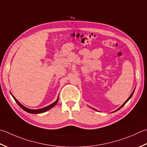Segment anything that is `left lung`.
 Wrapping results in <instances>:
<instances>
[{
    "label": "left lung",
    "instance_id": "left-lung-1",
    "mask_svg": "<svg viewBox=\"0 0 147 147\" xmlns=\"http://www.w3.org/2000/svg\"><path fill=\"white\" fill-rule=\"evenodd\" d=\"M134 90H135V89H134ZM134 90H133V92H132V94H131V96H129V98H128V99H127V100H126V101H125V102L124 103H123V105H122L121 106H120V108H119V109H118V110H116V111H118V110H120V108H121L122 107V106H124V105H125V103H126V102H127L128 101V100H129V99H130L131 98V97H132V96H133V93H134Z\"/></svg>",
    "mask_w": 147,
    "mask_h": 147
}]
</instances>
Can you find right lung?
I'll return each mask as SVG.
<instances>
[{"mask_svg": "<svg viewBox=\"0 0 147 147\" xmlns=\"http://www.w3.org/2000/svg\"><path fill=\"white\" fill-rule=\"evenodd\" d=\"M11 95H12V94H11ZM13 97L14 98V99L15 100V101L17 102V104H18V105L20 106V107H21V108L23 109V110H25V111L28 112V113H33V114L44 113V112L49 110H50V109H51V108H52L53 107V106L57 104V102H58V100H59V97H58V98H57V100H56L55 102H54L53 103H52V104H51L50 105H49V106H47V107L43 108H41V109H39V110H30V109H28V108H26V107H25V106H23L22 104H20V103L18 101V100H16V99L15 97H14V96H13Z\"/></svg>", "mask_w": 147, "mask_h": 147, "instance_id": "1", "label": "right lung"}]
</instances>
